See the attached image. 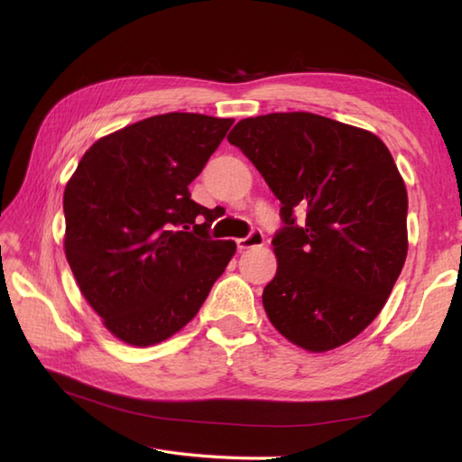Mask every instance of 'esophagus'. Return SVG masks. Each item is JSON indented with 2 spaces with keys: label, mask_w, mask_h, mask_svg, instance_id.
I'll list each match as a JSON object with an SVG mask.
<instances>
[{
  "label": "esophagus",
  "mask_w": 462,
  "mask_h": 462,
  "mask_svg": "<svg viewBox=\"0 0 462 462\" xmlns=\"http://www.w3.org/2000/svg\"><path fill=\"white\" fill-rule=\"evenodd\" d=\"M263 244V234L262 230H252L246 238H238L236 240V246L238 250H248V248H256V246H262Z\"/></svg>",
  "instance_id": "obj_1"
}]
</instances>
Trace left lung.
I'll list each match as a JSON object with an SVG mask.
<instances>
[{"mask_svg": "<svg viewBox=\"0 0 462 462\" xmlns=\"http://www.w3.org/2000/svg\"><path fill=\"white\" fill-rule=\"evenodd\" d=\"M228 143L280 200L278 272L262 293L272 326L308 351L365 329L407 258V190L379 136L313 113L240 121ZM307 210L298 225L295 212Z\"/></svg>", "mask_w": 462, "mask_h": 462, "instance_id": "obj_1", "label": "left lung"}]
</instances>
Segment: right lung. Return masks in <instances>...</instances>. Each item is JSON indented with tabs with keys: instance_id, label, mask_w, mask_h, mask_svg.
<instances>
[{
	"instance_id": "add662e5",
	"label": "right lung",
	"mask_w": 462,
	"mask_h": 462,
	"mask_svg": "<svg viewBox=\"0 0 462 462\" xmlns=\"http://www.w3.org/2000/svg\"><path fill=\"white\" fill-rule=\"evenodd\" d=\"M232 119L166 113L97 141L65 186V256L89 306L129 346L169 339L196 313L236 244L212 240L190 199Z\"/></svg>"
}]
</instances>
